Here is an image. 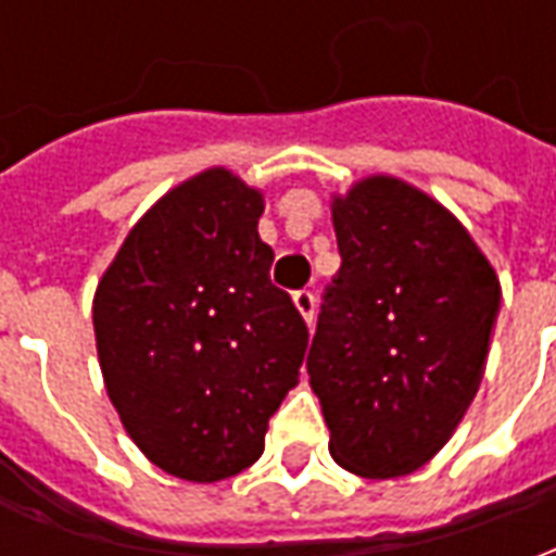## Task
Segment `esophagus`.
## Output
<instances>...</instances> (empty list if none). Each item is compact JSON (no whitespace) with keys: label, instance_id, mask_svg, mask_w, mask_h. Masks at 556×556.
Segmentation results:
<instances>
[{"label":"esophagus","instance_id":"34e87169","mask_svg":"<svg viewBox=\"0 0 556 556\" xmlns=\"http://www.w3.org/2000/svg\"><path fill=\"white\" fill-rule=\"evenodd\" d=\"M294 306H298V313L303 315V321H306V325H313V315H315L313 291H298V294H294Z\"/></svg>","mask_w":556,"mask_h":556}]
</instances>
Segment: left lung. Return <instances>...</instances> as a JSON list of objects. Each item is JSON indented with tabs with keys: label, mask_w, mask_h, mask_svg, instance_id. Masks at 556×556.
Returning <instances> with one entry per match:
<instances>
[{
	"label": "left lung",
	"mask_w": 556,
	"mask_h": 556,
	"mask_svg": "<svg viewBox=\"0 0 556 556\" xmlns=\"http://www.w3.org/2000/svg\"><path fill=\"white\" fill-rule=\"evenodd\" d=\"M330 214L342 267L309 345V387L339 467L408 477L477 396L501 279L453 211L396 175L333 193Z\"/></svg>",
	"instance_id": "1"
}]
</instances>
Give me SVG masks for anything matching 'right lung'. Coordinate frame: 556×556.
<instances>
[{"label":"right lung","mask_w":556,"mask_h":556,"mask_svg":"<svg viewBox=\"0 0 556 556\" xmlns=\"http://www.w3.org/2000/svg\"><path fill=\"white\" fill-rule=\"evenodd\" d=\"M265 193L226 166L175 184L127 231L91 301L106 396L151 465L217 482L265 450L306 325L270 282Z\"/></svg>","instance_id":"add662e5"}]
</instances>
